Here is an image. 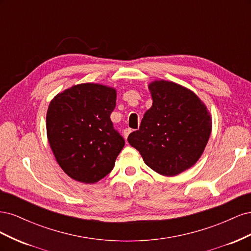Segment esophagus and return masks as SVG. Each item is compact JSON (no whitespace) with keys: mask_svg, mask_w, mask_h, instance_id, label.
Here are the masks:
<instances>
[{"mask_svg":"<svg viewBox=\"0 0 251 251\" xmlns=\"http://www.w3.org/2000/svg\"><path fill=\"white\" fill-rule=\"evenodd\" d=\"M131 132H132L131 128H125V130H124V136H125V138H126V139L127 138V136L130 135V133H131Z\"/></svg>","mask_w":251,"mask_h":251,"instance_id":"1","label":"esophagus"}]
</instances>
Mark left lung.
Wrapping results in <instances>:
<instances>
[{"mask_svg":"<svg viewBox=\"0 0 251 251\" xmlns=\"http://www.w3.org/2000/svg\"><path fill=\"white\" fill-rule=\"evenodd\" d=\"M116 90L100 83H79L50 101L46 126L50 148L70 178L93 184L113 170L125 147L110 115Z\"/></svg>","mask_w":251,"mask_h":251,"instance_id":"1","label":"left lung"}]
</instances>
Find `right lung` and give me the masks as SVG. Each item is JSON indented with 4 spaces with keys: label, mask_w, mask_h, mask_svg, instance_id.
<instances>
[{
    "label": "right lung",
    "mask_w": 251,
    "mask_h": 251,
    "mask_svg": "<svg viewBox=\"0 0 251 251\" xmlns=\"http://www.w3.org/2000/svg\"><path fill=\"white\" fill-rule=\"evenodd\" d=\"M153 98L138 131L127 141L163 176H177L199 160L211 133L210 114L193 91L169 80L149 85Z\"/></svg>",
    "instance_id": "obj_1"
}]
</instances>
